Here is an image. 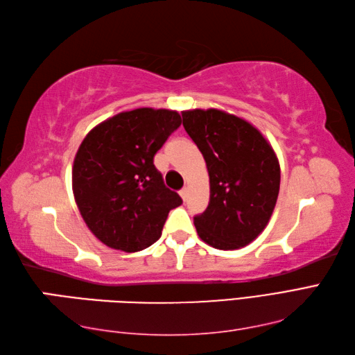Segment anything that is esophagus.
<instances>
[{
  "label": "esophagus",
  "instance_id": "34e87169",
  "mask_svg": "<svg viewBox=\"0 0 355 355\" xmlns=\"http://www.w3.org/2000/svg\"><path fill=\"white\" fill-rule=\"evenodd\" d=\"M179 194H180V197H182V200L185 202V200H187V197H188V188H187V187H184V188L180 189V191H179Z\"/></svg>",
  "mask_w": 355,
  "mask_h": 355
}]
</instances>
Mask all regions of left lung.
<instances>
[{
    "instance_id": "obj_1",
    "label": "left lung",
    "mask_w": 355,
    "mask_h": 355,
    "mask_svg": "<svg viewBox=\"0 0 355 355\" xmlns=\"http://www.w3.org/2000/svg\"><path fill=\"white\" fill-rule=\"evenodd\" d=\"M182 119L209 173V205L194 217L198 236L218 250L248 245L266 227L279 197L280 166L271 144L226 111L189 110Z\"/></svg>"
}]
</instances>
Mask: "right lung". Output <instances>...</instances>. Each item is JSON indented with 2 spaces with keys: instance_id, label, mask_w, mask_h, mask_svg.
I'll return each mask as SVG.
<instances>
[{
  "instance_id": "add662e5",
  "label": "right lung",
  "mask_w": 355,
  "mask_h": 355,
  "mask_svg": "<svg viewBox=\"0 0 355 355\" xmlns=\"http://www.w3.org/2000/svg\"><path fill=\"white\" fill-rule=\"evenodd\" d=\"M182 123L178 111L137 108L94 126L72 168L75 202L101 243L126 253L157 243L182 198L164 185L153 157Z\"/></svg>"
}]
</instances>
